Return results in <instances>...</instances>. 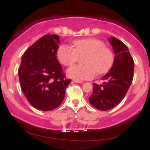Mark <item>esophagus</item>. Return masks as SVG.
<instances>
[{
  "mask_svg": "<svg viewBox=\"0 0 150 150\" xmlns=\"http://www.w3.org/2000/svg\"><path fill=\"white\" fill-rule=\"evenodd\" d=\"M73 82H75V83H83V82L82 81H79V80H73Z\"/></svg>",
  "mask_w": 150,
  "mask_h": 150,
  "instance_id": "34e87169",
  "label": "esophagus"
}]
</instances>
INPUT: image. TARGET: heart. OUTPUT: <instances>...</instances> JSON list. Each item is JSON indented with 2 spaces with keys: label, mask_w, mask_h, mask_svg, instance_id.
<instances>
[{
  "label": "heart",
  "mask_w": 150,
  "mask_h": 150,
  "mask_svg": "<svg viewBox=\"0 0 150 150\" xmlns=\"http://www.w3.org/2000/svg\"><path fill=\"white\" fill-rule=\"evenodd\" d=\"M73 46L74 48L67 44H61L56 55L58 61L65 66L72 65L78 61L79 58L86 56L84 59L85 65H73L68 69V75L74 80H90L94 77L96 72L104 73L113 64L112 52L99 39H78L74 41Z\"/></svg>",
  "instance_id": "1"
}]
</instances>
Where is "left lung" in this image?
Here are the masks:
<instances>
[{"mask_svg":"<svg viewBox=\"0 0 150 150\" xmlns=\"http://www.w3.org/2000/svg\"><path fill=\"white\" fill-rule=\"evenodd\" d=\"M114 51L113 64L103 77L102 85L93 84V93L89 98L92 106L101 111H108L123 100L131 85L134 74V61L124 43L116 37L108 39Z\"/></svg>","mask_w":150,"mask_h":150,"instance_id":"1","label":"left lung"}]
</instances>
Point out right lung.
<instances>
[{
    "label": "right lung",
    "mask_w": 150,
    "mask_h": 150,
    "mask_svg": "<svg viewBox=\"0 0 150 150\" xmlns=\"http://www.w3.org/2000/svg\"><path fill=\"white\" fill-rule=\"evenodd\" d=\"M59 39L57 34H47L38 39L22 55L18 69L20 86L27 101L42 111L59 106L71 82L56 57Z\"/></svg>",
    "instance_id": "1"
}]
</instances>
